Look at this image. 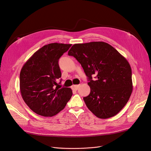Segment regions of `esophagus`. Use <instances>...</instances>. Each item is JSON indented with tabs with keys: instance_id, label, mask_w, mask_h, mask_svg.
Segmentation results:
<instances>
[{
	"instance_id": "obj_1",
	"label": "esophagus",
	"mask_w": 151,
	"mask_h": 151,
	"mask_svg": "<svg viewBox=\"0 0 151 151\" xmlns=\"http://www.w3.org/2000/svg\"><path fill=\"white\" fill-rule=\"evenodd\" d=\"M80 85H74L72 86V89H74V90H77L78 89V88H79Z\"/></svg>"
}]
</instances>
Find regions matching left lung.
Here are the masks:
<instances>
[{
  "instance_id": "obj_1",
  "label": "left lung",
  "mask_w": 151,
  "mask_h": 151,
  "mask_svg": "<svg viewBox=\"0 0 151 151\" xmlns=\"http://www.w3.org/2000/svg\"><path fill=\"white\" fill-rule=\"evenodd\" d=\"M68 55L76 58L88 77L91 92L83 99L89 110L101 119L119 113L133 90L132 69L127 59L103 42L74 44Z\"/></svg>"
}]
</instances>
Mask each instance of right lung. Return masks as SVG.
<instances>
[{"label":"right lung","mask_w":151,"mask_h":151,"mask_svg":"<svg viewBox=\"0 0 151 151\" xmlns=\"http://www.w3.org/2000/svg\"><path fill=\"white\" fill-rule=\"evenodd\" d=\"M71 44L53 43L37 50L22 66L20 91L26 104L38 115L53 116L65 108L72 95L57 81L62 74L58 60Z\"/></svg>","instance_id":"1"}]
</instances>
